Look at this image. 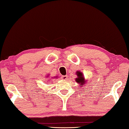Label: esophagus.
Returning <instances> with one entry per match:
<instances>
[{"instance_id":"esophagus-1","label":"esophagus","mask_w":129,"mask_h":129,"mask_svg":"<svg viewBox=\"0 0 129 129\" xmlns=\"http://www.w3.org/2000/svg\"><path fill=\"white\" fill-rule=\"evenodd\" d=\"M67 78H68V76H67V75H64V76H61V79H62V80H66V79H67Z\"/></svg>"}]
</instances>
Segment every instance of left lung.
<instances>
[{
	"label": "left lung",
	"instance_id": "left-lung-1",
	"mask_svg": "<svg viewBox=\"0 0 129 129\" xmlns=\"http://www.w3.org/2000/svg\"><path fill=\"white\" fill-rule=\"evenodd\" d=\"M77 75H78V78L76 79V82H78V83H80V85L81 86L82 84H83V83H84V77L83 76V75L81 72H80L79 71V72H77L76 73Z\"/></svg>",
	"mask_w": 129,
	"mask_h": 129
}]
</instances>
